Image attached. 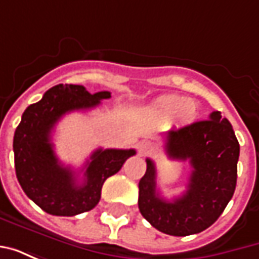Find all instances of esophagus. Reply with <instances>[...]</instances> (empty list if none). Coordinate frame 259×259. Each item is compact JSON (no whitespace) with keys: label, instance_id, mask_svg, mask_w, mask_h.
I'll return each mask as SVG.
<instances>
[{"label":"esophagus","instance_id":"obj_1","mask_svg":"<svg viewBox=\"0 0 259 259\" xmlns=\"http://www.w3.org/2000/svg\"><path fill=\"white\" fill-rule=\"evenodd\" d=\"M152 151V144L150 141H141L140 144H139V152H140L141 155H147V154H150Z\"/></svg>","mask_w":259,"mask_h":259}]
</instances>
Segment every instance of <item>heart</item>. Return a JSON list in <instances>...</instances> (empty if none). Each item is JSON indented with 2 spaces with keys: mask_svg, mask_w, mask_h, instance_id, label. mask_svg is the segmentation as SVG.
Here are the masks:
<instances>
[{
  "mask_svg": "<svg viewBox=\"0 0 259 259\" xmlns=\"http://www.w3.org/2000/svg\"><path fill=\"white\" fill-rule=\"evenodd\" d=\"M151 112L161 120H169L175 116L179 126H189L198 118L195 102L178 94H166L155 98L151 104Z\"/></svg>",
  "mask_w": 259,
  "mask_h": 259,
  "instance_id": "obj_1",
  "label": "heart"
}]
</instances>
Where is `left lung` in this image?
<instances>
[{"instance_id": "1", "label": "left lung", "mask_w": 259, "mask_h": 259, "mask_svg": "<svg viewBox=\"0 0 259 259\" xmlns=\"http://www.w3.org/2000/svg\"><path fill=\"white\" fill-rule=\"evenodd\" d=\"M165 151L170 159L190 161L187 190L174 201L163 200L157 191L155 163L147 158L146 175L139 183V209L162 233H200L221 217L233 197L240 154L233 127L215 111L206 120L166 132Z\"/></svg>"}]
</instances>
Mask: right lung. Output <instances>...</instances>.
<instances>
[{
    "mask_svg": "<svg viewBox=\"0 0 259 259\" xmlns=\"http://www.w3.org/2000/svg\"><path fill=\"white\" fill-rule=\"evenodd\" d=\"M111 98L109 91L90 94L79 84H58L26 108L15 130V170L26 195L42 211L57 217H73L93 209L101 198L104 182L120 170L135 150L98 148L87 161L84 179L59 162L51 143V132L65 113L97 107Z\"/></svg>",
    "mask_w": 259,
    "mask_h": 259,
    "instance_id": "add662e5",
    "label": "right lung"
}]
</instances>
